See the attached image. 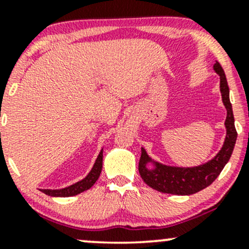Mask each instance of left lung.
<instances>
[{"mask_svg":"<svg viewBox=\"0 0 249 249\" xmlns=\"http://www.w3.org/2000/svg\"><path fill=\"white\" fill-rule=\"evenodd\" d=\"M213 70L220 74V90L222 93V101L227 108V119L224 124L227 128V136L223 146L217 156L210 161L199 165L196 167H175L161 165L159 162H154L156 167L153 170H148L146 167L147 162L152 161L151 158L147 156L146 151L141 148V157L139 161V172L141 178L148 186L157 191L164 194L172 195H192L200 190L209 186L218 175L227 162L231 159L232 149L236 142L237 132L234 124V114H232L231 103L229 100V88L227 83L226 74L218 61L213 65Z\"/></svg>","mask_w":249,"mask_h":249,"instance_id":"1","label":"left lung"}]
</instances>
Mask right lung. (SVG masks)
Returning <instances> with one entry per match:
<instances>
[{
  "mask_svg": "<svg viewBox=\"0 0 249 249\" xmlns=\"http://www.w3.org/2000/svg\"><path fill=\"white\" fill-rule=\"evenodd\" d=\"M102 162H103V149L98 154L97 159H96L95 165H93L92 170L90 171L89 175L87 176L83 180L78 181V183L73 184V185L68 186L65 189L61 190H41L44 194L49 195L52 197H70V196H76V195L81 194V192L85 191V190L90 189L93 184L96 183L98 177L101 175V171H102Z\"/></svg>",
  "mask_w": 249,
  "mask_h": 249,
  "instance_id": "add662e5",
  "label": "right lung"
}]
</instances>
